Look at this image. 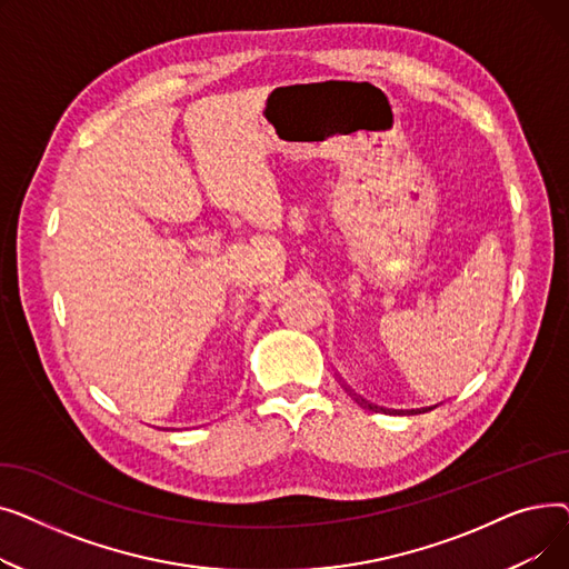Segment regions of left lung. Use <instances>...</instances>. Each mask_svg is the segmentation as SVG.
<instances>
[{"label":"left lung","instance_id":"1","mask_svg":"<svg viewBox=\"0 0 569 569\" xmlns=\"http://www.w3.org/2000/svg\"><path fill=\"white\" fill-rule=\"evenodd\" d=\"M357 401H360L362 406H369L371 410L376 408V410H382V412H399V415H406V412H408V415H417V412H427V410H433V408H436V406H429V408H420V410H385V408H378V406H371V403H367L365 399H357Z\"/></svg>","mask_w":569,"mask_h":569}]
</instances>
